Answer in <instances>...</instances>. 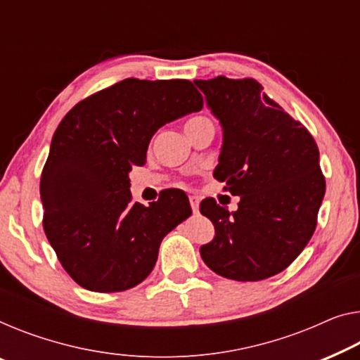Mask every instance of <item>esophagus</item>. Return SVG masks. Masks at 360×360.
I'll return each mask as SVG.
<instances>
[{
    "label": "esophagus",
    "mask_w": 360,
    "mask_h": 360,
    "mask_svg": "<svg viewBox=\"0 0 360 360\" xmlns=\"http://www.w3.org/2000/svg\"><path fill=\"white\" fill-rule=\"evenodd\" d=\"M189 202H191L192 210H194V213H197L198 212V205H200V198H198L197 195H191L189 197Z\"/></svg>",
    "instance_id": "obj_1"
}]
</instances>
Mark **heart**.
Returning a JSON list of instances; mask_svg holds the SVG:
<instances>
[{
  "label": "heart",
  "mask_w": 360,
  "mask_h": 360,
  "mask_svg": "<svg viewBox=\"0 0 360 360\" xmlns=\"http://www.w3.org/2000/svg\"><path fill=\"white\" fill-rule=\"evenodd\" d=\"M205 122H212L210 120H207V117H202V116H197V117H191L189 121L186 122V131H191V129H194L197 126H202L205 124Z\"/></svg>",
  "instance_id": "heart-1"
}]
</instances>
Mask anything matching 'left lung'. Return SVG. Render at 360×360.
I'll list each match as a JSON object with an SVG mask.
<instances>
[{"instance_id":"obj_1","label":"left lung","mask_w":360,"mask_h":360,"mask_svg":"<svg viewBox=\"0 0 360 360\" xmlns=\"http://www.w3.org/2000/svg\"><path fill=\"white\" fill-rule=\"evenodd\" d=\"M194 82L223 126L213 178L240 198L233 213L214 198L202 200L217 234L200 255L228 280H266L296 260L317 228L326 187L319 147L255 79Z\"/></svg>"}]
</instances>
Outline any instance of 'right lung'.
<instances>
[{
  "label": "right lung",
  "mask_w": 360,
  "mask_h": 360,
  "mask_svg": "<svg viewBox=\"0 0 360 360\" xmlns=\"http://www.w3.org/2000/svg\"><path fill=\"white\" fill-rule=\"evenodd\" d=\"M191 80L129 77L87 96L63 117L43 166V229L68 275L89 291L120 292L150 275L160 244L191 217L182 191L134 203L127 173L147 160L166 122L202 110Z\"/></svg>",
  "instance_id": "add662e5"
}]
</instances>
